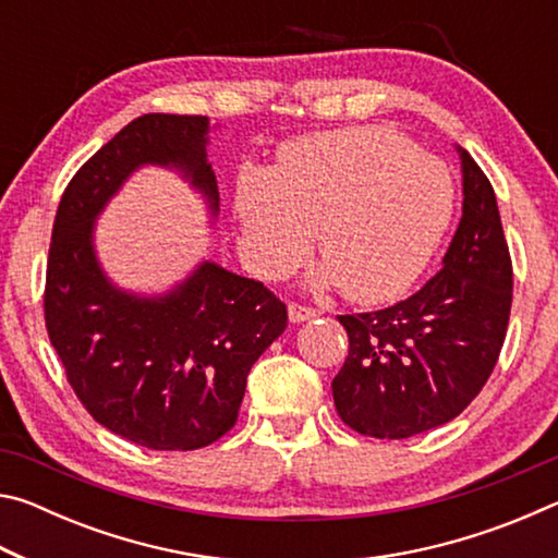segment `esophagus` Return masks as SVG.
<instances>
[{"mask_svg": "<svg viewBox=\"0 0 558 558\" xmlns=\"http://www.w3.org/2000/svg\"><path fill=\"white\" fill-rule=\"evenodd\" d=\"M319 313L313 307H305V305H298V302H292V305H288V317L290 323H310V319H315Z\"/></svg>", "mask_w": 558, "mask_h": 558, "instance_id": "34e87169", "label": "esophagus"}]
</instances>
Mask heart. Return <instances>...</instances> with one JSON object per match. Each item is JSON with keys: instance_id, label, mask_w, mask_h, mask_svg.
<instances>
[{"instance_id": "b5f03b06", "label": "heart", "mask_w": 558, "mask_h": 558, "mask_svg": "<svg viewBox=\"0 0 558 558\" xmlns=\"http://www.w3.org/2000/svg\"><path fill=\"white\" fill-rule=\"evenodd\" d=\"M233 214L256 276L290 272L315 229L325 258L310 282L376 305L403 295L426 268L450 223L452 179L391 130L317 132L282 147L270 172L245 169Z\"/></svg>"}]
</instances>
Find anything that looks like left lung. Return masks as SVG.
Segmentation results:
<instances>
[{"label": "left lung", "instance_id": "8db88e82", "mask_svg": "<svg viewBox=\"0 0 558 558\" xmlns=\"http://www.w3.org/2000/svg\"><path fill=\"white\" fill-rule=\"evenodd\" d=\"M462 219L442 268L415 295L342 315L349 356L332 381L339 418L362 436L411 438L468 409L493 374L512 307V263L493 184L456 145Z\"/></svg>", "mask_w": 558, "mask_h": 558}]
</instances>
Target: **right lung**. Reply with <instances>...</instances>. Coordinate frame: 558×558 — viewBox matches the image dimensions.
<instances>
[{"label": "right lung", "instance_id": "add662e5", "mask_svg": "<svg viewBox=\"0 0 558 558\" xmlns=\"http://www.w3.org/2000/svg\"><path fill=\"white\" fill-rule=\"evenodd\" d=\"M202 116L149 112L122 128L71 179L46 270V329L88 413L153 450H196L233 428L251 366L286 332L288 310L263 282L202 258L162 292L120 288L98 258L96 223L128 179L162 167L202 196L219 189Z\"/></svg>", "mask_w": 558, "mask_h": 558}]
</instances>
